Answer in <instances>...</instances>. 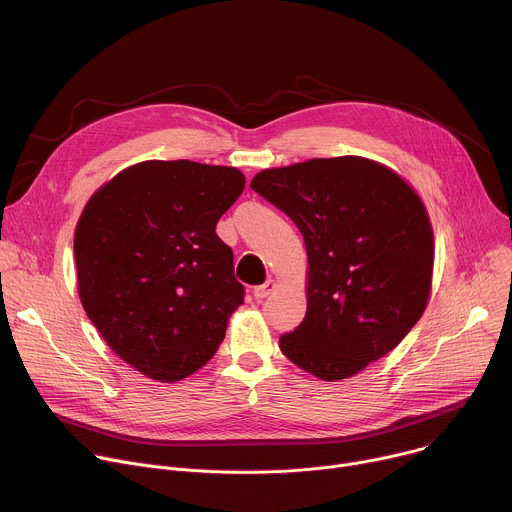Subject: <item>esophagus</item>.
I'll list each match as a JSON object with an SVG mask.
<instances>
[{"label": "esophagus", "instance_id": "34e87169", "mask_svg": "<svg viewBox=\"0 0 512 512\" xmlns=\"http://www.w3.org/2000/svg\"><path fill=\"white\" fill-rule=\"evenodd\" d=\"M274 288H276V282H274V280H266L264 284H260V286L254 288V298H256V300H262V298H266L268 294H272Z\"/></svg>", "mask_w": 512, "mask_h": 512}]
</instances>
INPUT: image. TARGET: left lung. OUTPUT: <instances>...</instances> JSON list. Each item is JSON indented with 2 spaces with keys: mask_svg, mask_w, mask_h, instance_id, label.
<instances>
[{
  "mask_svg": "<svg viewBox=\"0 0 512 512\" xmlns=\"http://www.w3.org/2000/svg\"><path fill=\"white\" fill-rule=\"evenodd\" d=\"M250 187L300 230L309 256L304 321L282 353L325 381L363 371L424 315L434 232L420 195L355 155L260 171Z\"/></svg>",
  "mask_w": 512,
  "mask_h": 512,
  "instance_id": "1",
  "label": "left lung"
}]
</instances>
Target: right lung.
I'll use <instances>...</instances> for the list:
<instances>
[{
	"label": "right lung",
	"instance_id": "right-lung-1",
	"mask_svg": "<svg viewBox=\"0 0 512 512\" xmlns=\"http://www.w3.org/2000/svg\"><path fill=\"white\" fill-rule=\"evenodd\" d=\"M236 167L143 161L94 191L74 232L78 294L107 345L173 383L206 365L244 302L218 220L244 191Z\"/></svg>",
	"mask_w": 512,
	"mask_h": 512
}]
</instances>
